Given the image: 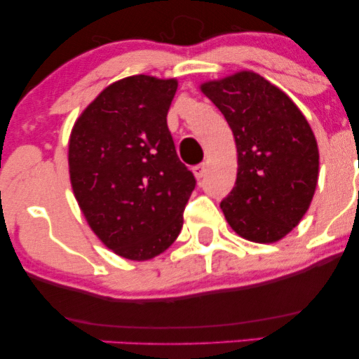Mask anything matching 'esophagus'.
<instances>
[{"mask_svg":"<svg viewBox=\"0 0 359 359\" xmlns=\"http://www.w3.org/2000/svg\"><path fill=\"white\" fill-rule=\"evenodd\" d=\"M205 170H208V165H205V163H199V165H196L192 168L194 175H196L197 180L203 179V177L205 175Z\"/></svg>","mask_w":359,"mask_h":359,"instance_id":"obj_1","label":"esophagus"}]
</instances>
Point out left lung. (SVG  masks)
<instances>
[{
	"instance_id": "obj_1",
	"label": "left lung",
	"mask_w": 359,
	"mask_h": 359,
	"mask_svg": "<svg viewBox=\"0 0 359 359\" xmlns=\"http://www.w3.org/2000/svg\"><path fill=\"white\" fill-rule=\"evenodd\" d=\"M201 90L224 114L238 151L236 184L221 201L245 240H282L307 212L319 177V150L306 116L277 86L243 71Z\"/></svg>"
}]
</instances>
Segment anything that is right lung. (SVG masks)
I'll use <instances>...</instances> for the list:
<instances>
[{
  "label": "right lung",
  "mask_w": 359,
  "mask_h": 359,
  "mask_svg": "<svg viewBox=\"0 0 359 359\" xmlns=\"http://www.w3.org/2000/svg\"><path fill=\"white\" fill-rule=\"evenodd\" d=\"M175 79L131 76L106 88L69 140L74 196L96 236L119 257L150 259L179 236L196 187L167 126Z\"/></svg>",
  "instance_id": "obj_1"
}]
</instances>
